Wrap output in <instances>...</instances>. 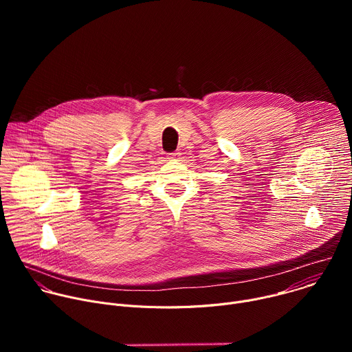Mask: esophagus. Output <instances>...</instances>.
Returning <instances> with one entry per match:
<instances>
[{
	"label": "esophagus",
	"mask_w": 352,
	"mask_h": 352,
	"mask_svg": "<svg viewBox=\"0 0 352 352\" xmlns=\"http://www.w3.org/2000/svg\"><path fill=\"white\" fill-rule=\"evenodd\" d=\"M178 155H179V153H177V152H174V153H168V155H167V159H170V160H175V159L178 157Z\"/></svg>",
	"instance_id": "34e87169"
}]
</instances>
